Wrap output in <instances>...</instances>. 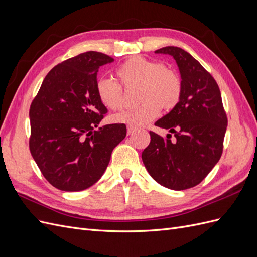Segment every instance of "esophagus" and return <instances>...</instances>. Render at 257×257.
<instances>
[{
    "label": "esophagus",
    "mask_w": 257,
    "mask_h": 257,
    "mask_svg": "<svg viewBox=\"0 0 257 257\" xmlns=\"http://www.w3.org/2000/svg\"><path fill=\"white\" fill-rule=\"evenodd\" d=\"M127 135H131V134H133L134 132L137 130V127H135V126H132V125H127Z\"/></svg>",
    "instance_id": "1"
}]
</instances>
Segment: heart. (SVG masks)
<instances>
[{
    "mask_svg": "<svg viewBox=\"0 0 257 257\" xmlns=\"http://www.w3.org/2000/svg\"><path fill=\"white\" fill-rule=\"evenodd\" d=\"M116 78H99L95 84L98 100L107 109L116 111L124 106V91L139 88L136 107L113 116L114 122L132 126L144 125L160 114L161 109L172 110L180 102L183 91L181 77L158 61L143 57L131 58L116 68Z\"/></svg>",
    "mask_w": 257,
    "mask_h": 257,
    "instance_id": "heart-1",
    "label": "heart"
}]
</instances>
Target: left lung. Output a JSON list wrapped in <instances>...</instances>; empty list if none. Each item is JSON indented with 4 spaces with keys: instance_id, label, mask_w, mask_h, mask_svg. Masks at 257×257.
Returning a JSON list of instances; mask_svg holds the SVG:
<instances>
[{
    "instance_id": "8db88e82",
    "label": "left lung",
    "mask_w": 257,
    "mask_h": 257,
    "mask_svg": "<svg viewBox=\"0 0 257 257\" xmlns=\"http://www.w3.org/2000/svg\"><path fill=\"white\" fill-rule=\"evenodd\" d=\"M176 60L182 96L174 109L154 123L169 130L166 138L150 131L142 158L148 173L161 185L181 191L199 184L219 162L227 115L216 81L189 52L168 46L155 50Z\"/></svg>"
}]
</instances>
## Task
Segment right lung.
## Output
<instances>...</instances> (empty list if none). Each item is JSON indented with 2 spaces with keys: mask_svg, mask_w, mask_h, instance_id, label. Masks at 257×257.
I'll return each instance as SVG.
<instances>
[{
  "mask_svg": "<svg viewBox=\"0 0 257 257\" xmlns=\"http://www.w3.org/2000/svg\"><path fill=\"white\" fill-rule=\"evenodd\" d=\"M112 61L96 51L63 61L46 75L31 104V154L46 180L61 191H82L97 182L126 136L123 123L95 130L107 113L96 96L97 73Z\"/></svg>",
  "mask_w": 257,
  "mask_h": 257,
  "instance_id": "1",
  "label": "right lung"
}]
</instances>
